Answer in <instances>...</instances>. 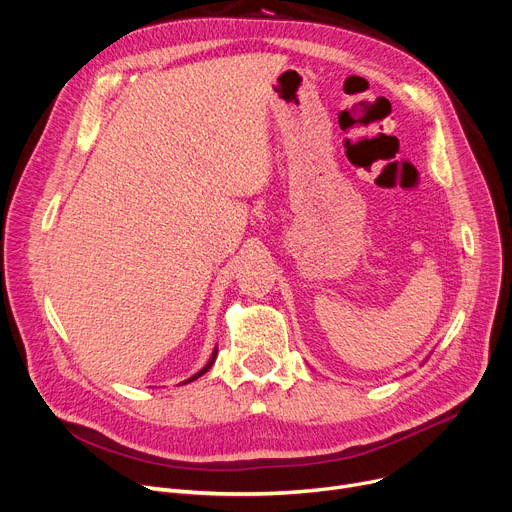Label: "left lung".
I'll list each match as a JSON object with an SVG mask.
<instances>
[{
    "instance_id": "left-lung-1",
    "label": "left lung",
    "mask_w": 512,
    "mask_h": 512,
    "mask_svg": "<svg viewBox=\"0 0 512 512\" xmlns=\"http://www.w3.org/2000/svg\"><path fill=\"white\" fill-rule=\"evenodd\" d=\"M426 360H428V358H426ZM426 360H424V362H426Z\"/></svg>"
}]
</instances>
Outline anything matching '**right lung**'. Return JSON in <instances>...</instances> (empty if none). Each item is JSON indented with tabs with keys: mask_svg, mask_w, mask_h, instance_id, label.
Wrapping results in <instances>:
<instances>
[{
	"mask_svg": "<svg viewBox=\"0 0 512 512\" xmlns=\"http://www.w3.org/2000/svg\"><path fill=\"white\" fill-rule=\"evenodd\" d=\"M216 356H218V346H216V348H214V352H212V356H210V360H208V364H206V366H203V368H201V370H197V372H195V374H193V377H189V379H187V381H183V383H181V385H187V383H191V381H195V379H199V377H201V374H206V372H208V370H210V368H212V364H214V360H216Z\"/></svg>",
	"mask_w": 512,
	"mask_h": 512,
	"instance_id": "1",
	"label": "right lung"
}]
</instances>
